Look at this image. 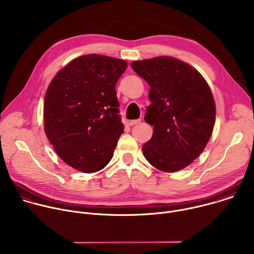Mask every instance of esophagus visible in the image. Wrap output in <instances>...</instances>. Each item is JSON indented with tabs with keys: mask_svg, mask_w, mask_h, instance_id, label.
Masks as SVG:
<instances>
[{
	"mask_svg": "<svg viewBox=\"0 0 254 254\" xmlns=\"http://www.w3.org/2000/svg\"><path fill=\"white\" fill-rule=\"evenodd\" d=\"M140 123V119H138V120H133V121H130L129 123H128V125L130 126V127H132V126H134V125H137V124H139Z\"/></svg>",
	"mask_w": 254,
	"mask_h": 254,
	"instance_id": "34e87169",
	"label": "esophagus"
}]
</instances>
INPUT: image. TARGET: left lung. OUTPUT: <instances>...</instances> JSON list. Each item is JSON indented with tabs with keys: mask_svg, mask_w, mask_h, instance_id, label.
I'll return each mask as SVG.
<instances>
[{
	"mask_svg": "<svg viewBox=\"0 0 254 254\" xmlns=\"http://www.w3.org/2000/svg\"><path fill=\"white\" fill-rule=\"evenodd\" d=\"M131 68L151 87L144 121L154 126V133L142 146L144 158L168 173L186 168L213 131L216 110L208 83L195 68L173 57L133 61Z\"/></svg>",
	"mask_w": 254,
	"mask_h": 254,
	"instance_id": "obj_1",
	"label": "left lung"
}]
</instances>
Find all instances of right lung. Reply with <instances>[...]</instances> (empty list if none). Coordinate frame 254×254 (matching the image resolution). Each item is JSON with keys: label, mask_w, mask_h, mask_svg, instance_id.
<instances>
[{"label": "right lung", "mask_w": 254, "mask_h": 254, "mask_svg": "<svg viewBox=\"0 0 254 254\" xmlns=\"http://www.w3.org/2000/svg\"><path fill=\"white\" fill-rule=\"evenodd\" d=\"M125 60L98 54L69 62L48 86L45 132L57 155L84 173L103 169L124 132L116 85Z\"/></svg>", "instance_id": "obj_1"}]
</instances>
